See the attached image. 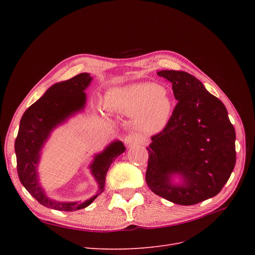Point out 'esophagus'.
<instances>
[{
    "mask_svg": "<svg viewBox=\"0 0 255 255\" xmlns=\"http://www.w3.org/2000/svg\"><path fill=\"white\" fill-rule=\"evenodd\" d=\"M124 142L127 145H130L133 143H139V142H141V138L137 134H129V135L125 136Z\"/></svg>",
    "mask_w": 255,
    "mask_h": 255,
    "instance_id": "obj_1",
    "label": "esophagus"
}]
</instances>
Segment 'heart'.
Returning <instances> with one entry per match:
<instances>
[{"label":"heart","instance_id":"1","mask_svg":"<svg viewBox=\"0 0 255 255\" xmlns=\"http://www.w3.org/2000/svg\"><path fill=\"white\" fill-rule=\"evenodd\" d=\"M107 111L134 117L137 129L149 134L161 133L169 124L175 100L169 91L153 83L113 88L104 99Z\"/></svg>","mask_w":255,"mask_h":255}]
</instances>
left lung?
Returning <instances> with one entry per match:
<instances>
[{"mask_svg": "<svg viewBox=\"0 0 255 255\" xmlns=\"http://www.w3.org/2000/svg\"><path fill=\"white\" fill-rule=\"evenodd\" d=\"M157 74L178 101L167 127L152 136L145 182L168 202L191 206L217 195L236 164V131L224 104L185 71Z\"/></svg>", "mask_w": 255, "mask_h": 255, "instance_id": "1", "label": "left lung"}]
</instances>
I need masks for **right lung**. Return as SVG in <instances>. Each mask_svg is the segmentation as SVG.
Here are the masks:
<instances>
[{"instance_id":"1","label":"right lung","mask_w":255,"mask_h":255,"mask_svg":"<svg viewBox=\"0 0 255 255\" xmlns=\"http://www.w3.org/2000/svg\"><path fill=\"white\" fill-rule=\"evenodd\" d=\"M92 80L90 73L85 72L52 85L21 117L15 139L17 173L24 188L46 208L72 212L90 206L104 191L106 173L111 164L126 150L124 143L116 139L102 152L94 155L89 168L98 185L97 194L83 203L60 202L50 198L40 184L38 165L44 145L53 130L84 112L87 103L85 91Z\"/></svg>"}]
</instances>
